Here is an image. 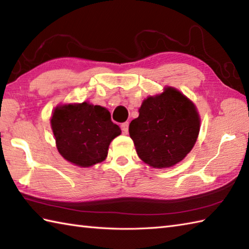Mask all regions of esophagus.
<instances>
[{
  "mask_svg": "<svg viewBox=\"0 0 249 249\" xmlns=\"http://www.w3.org/2000/svg\"><path fill=\"white\" fill-rule=\"evenodd\" d=\"M128 126H129L128 122H125V123H123V124L121 125V128H122V130H123V133L125 135L128 134Z\"/></svg>",
  "mask_w": 249,
  "mask_h": 249,
  "instance_id": "34e87169",
  "label": "esophagus"
}]
</instances>
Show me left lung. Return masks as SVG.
Segmentation results:
<instances>
[{"mask_svg":"<svg viewBox=\"0 0 249 249\" xmlns=\"http://www.w3.org/2000/svg\"><path fill=\"white\" fill-rule=\"evenodd\" d=\"M199 130L197 107L172 87L145 98L139 116L129 124L137 154L146 165L157 169L182 161L193 150Z\"/></svg>","mask_w":249,"mask_h":249,"instance_id":"obj_1","label":"left lung"}]
</instances>
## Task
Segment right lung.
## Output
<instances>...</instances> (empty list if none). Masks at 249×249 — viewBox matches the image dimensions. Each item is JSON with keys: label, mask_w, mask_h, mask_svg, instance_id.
<instances>
[{"label": "right lung", "mask_w": 249, "mask_h": 249, "mask_svg": "<svg viewBox=\"0 0 249 249\" xmlns=\"http://www.w3.org/2000/svg\"><path fill=\"white\" fill-rule=\"evenodd\" d=\"M50 124L61 156L83 168L104 161L111 141L121 135L108 109L88 102L57 105Z\"/></svg>", "instance_id": "right-lung-1"}]
</instances>
